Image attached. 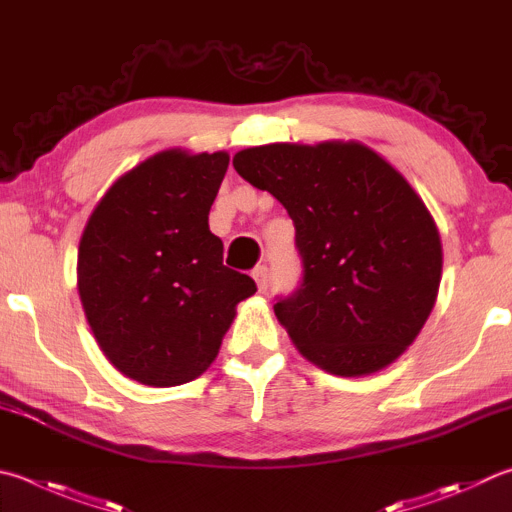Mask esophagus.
<instances>
[{
    "label": "esophagus",
    "instance_id": "esophagus-1",
    "mask_svg": "<svg viewBox=\"0 0 512 512\" xmlns=\"http://www.w3.org/2000/svg\"><path fill=\"white\" fill-rule=\"evenodd\" d=\"M253 277H255V282H257V288L259 291H266L268 288V284H271V271H268V266H257L255 271H253Z\"/></svg>",
    "mask_w": 512,
    "mask_h": 512
}]
</instances>
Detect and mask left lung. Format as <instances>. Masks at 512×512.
Masks as SVG:
<instances>
[{"mask_svg": "<svg viewBox=\"0 0 512 512\" xmlns=\"http://www.w3.org/2000/svg\"><path fill=\"white\" fill-rule=\"evenodd\" d=\"M237 174L295 226L302 282L275 315L306 358L338 376L387 367L412 345L441 282V239L401 174L360 143L241 150Z\"/></svg>", "mask_w": 512, "mask_h": 512, "instance_id": "1", "label": "left lung"}]
</instances>
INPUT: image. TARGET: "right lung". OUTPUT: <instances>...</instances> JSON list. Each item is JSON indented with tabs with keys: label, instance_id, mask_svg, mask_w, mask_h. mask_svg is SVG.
Instances as JSON below:
<instances>
[{
	"label": "right lung",
	"instance_id": "1",
	"mask_svg": "<svg viewBox=\"0 0 512 512\" xmlns=\"http://www.w3.org/2000/svg\"><path fill=\"white\" fill-rule=\"evenodd\" d=\"M228 154L167 150L111 185L78 248V291L102 353L143 385L190 383L257 291L208 226Z\"/></svg>",
	"mask_w": 512,
	"mask_h": 512
}]
</instances>
